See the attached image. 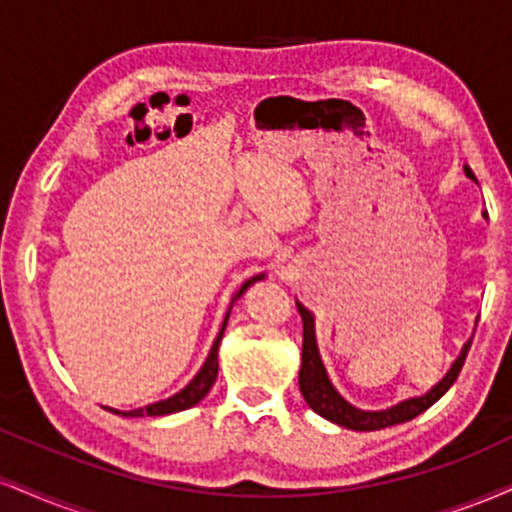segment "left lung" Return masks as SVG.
I'll return each mask as SVG.
<instances>
[{
  "label": "left lung",
  "instance_id": "obj_1",
  "mask_svg": "<svg viewBox=\"0 0 512 512\" xmlns=\"http://www.w3.org/2000/svg\"><path fill=\"white\" fill-rule=\"evenodd\" d=\"M465 176L477 183V178H474L470 166H465ZM298 312L300 317H303V362H300V374H298L300 393H303L305 403L310 405L317 415H322L324 420L338 424V427L353 429V432H377V429L408 422L412 417L420 415V412L432 408L436 400L451 389L453 381L458 379L460 369L465 365L467 350L472 346V338H470V341L463 346V350H460V355L455 357V362L446 372V377H443L439 384H434L427 393H422V396L405 398L384 410H362L350 403V400L343 398L336 386L331 384L329 374H326V367L322 362V355H319V348H317L315 317H312L310 310H305L300 303H298Z\"/></svg>",
  "mask_w": 512,
  "mask_h": 512
}]
</instances>
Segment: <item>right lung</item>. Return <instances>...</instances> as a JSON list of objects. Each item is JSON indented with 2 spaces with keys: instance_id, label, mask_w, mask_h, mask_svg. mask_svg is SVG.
Returning <instances> with one entry per match:
<instances>
[{
  "instance_id": "right-lung-1",
  "label": "right lung",
  "mask_w": 512,
  "mask_h": 512,
  "mask_svg": "<svg viewBox=\"0 0 512 512\" xmlns=\"http://www.w3.org/2000/svg\"><path fill=\"white\" fill-rule=\"evenodd\" d=\"M260 279H264V274H257V276H252V279L245 281L243 286H240V291L231 298V307H233V303H236V300L240 298V295H243L245 291H248V288L252 286V283L260 281ZM231 307H229V312H226L224 326H221V331H219L217 341H214L212 350H209V355H207L205 365H202V367H200V372H197L195 377L190 379V384L186 386V389H181L178 393H174V396H171V398H164V400H157V403L145 405V408H135V410H116V408H107V410L116 412V415H126V417H145V415H147V417H162V415H171V412L188 410V408H193V405L200 403V400L205 398L207 393H209V389H212V386H214V381H217V374H219V346H221V338H224L226 324H229Z\"/></svg>"
}]
</instances>
